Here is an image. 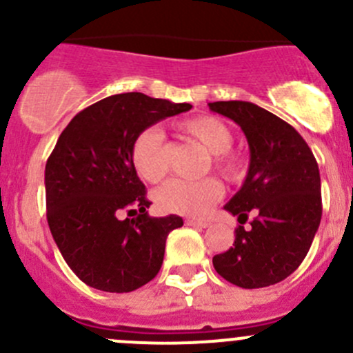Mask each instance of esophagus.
I'll return each mask as SVG.
<instances>
[{"instance_id":"34e87169","label":"esophagus","mask_w":353,"mask_h":353,"mask_svg":"<svg viewBox=\"0 0 353 353\" xmlns=\"http://www.w3.org/2000/svg\"><path fill=\"white\" fill-rule=\"evenodd\" d=\"M186 225L191 227H201V229H206L210 225L208 220H196V219H188L186 220Z\"/></svg>"}]
</instances>
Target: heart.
<instances>
[{
    "mask_svg": "<svg viewBox=\"0 0 353 353\" xmlns=\"http://www.w3.org/2000/svg\"><path fill=\"white\" fill-rule=\"evenodd\" d=\"M179 130L196 140L210 154L213 169L219 170L229 181L243 177L245 170L244 159L230 150L234 133L229 124L216 116L203 114L179 123ZM131 165L134 172L147 183H160L167 174V148L162 133L157 128H145L134 137L130 148ZM222 184L215 177L199 181L172 179L155 193L160 210L177 215H203L213 203L222 196Z\"/></svg>",
    "mask_w": 353,
    "mask_h": 353,
    "instance_id": "heart-1",
    "label": "heart"
}]
</instances>
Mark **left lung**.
<instances>
[{
  "label": "left lung",
  "instance_id": "left-lung-1",
  "mask_svg": "<svg viewBox=\"0 0 353 353\" xmlns=\"http://www.w3.org/2000/svg\"><path fill=\"white\" fill-rule=\"evenodd\" d=\"M210 110L239 124L248 138V176L223 208L245 223L232 248L213 256L216 273L243 288L285 280L299 268L321 222V177L304 138L275 114L244 101L210 102Z\"/></svg>",
  "mask_w": 353,
  "mask_h": 353
}]
</instances>
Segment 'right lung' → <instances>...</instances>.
I'll list each match as a JSON object with an SVG mask.
<instances>
[{
  "label": "right lung",
  "mask_w": 353,
  "mask_h": 353,
  "mask_svg": "<svg viewBox=\"0 0 353 353\" xmlns=\"http://www.w3.org/2000/svg\"><path fill=\"white\" fill-rule=\"evenodd\" d=\"M186 102L140 92L110 95L78 112L46 163V206L54 243L74 275L97 290H137L155 279L177 215L150 216L130 148L145 128L186 112ZM124 211L134 219H120Z\"/></svg>",
  "instance_id": "right-lung-1"
}]
</instances>
